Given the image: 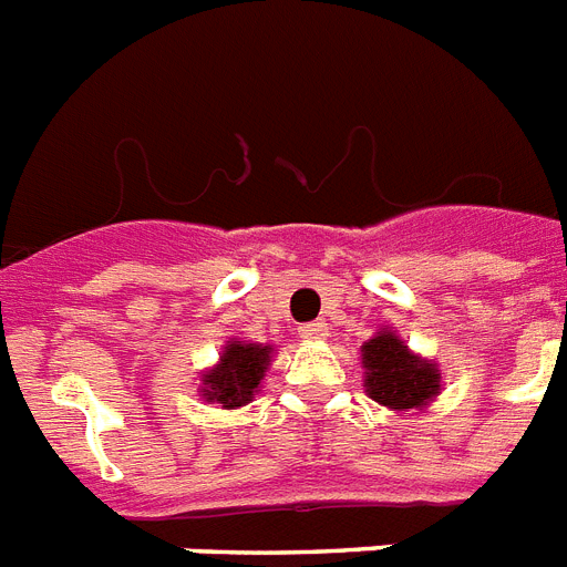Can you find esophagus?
<instances>
[{
  "label": "esophagus",
  "instance_id": "1",
  "mask_svg": "<svg viewBox=\"0 0 567 567\" xmlns=\"http://www.w3.org/2000/svg\"><path fill=\"white\" fill-rule=\"evenodd\" d=\"M298 333H301V339H307V341H318V339H327V333H330V330H327L324 321H310V324H303Z\"/></svg>",
  "mask_w": 567,
  "mask_h": 567
}]
</instances>
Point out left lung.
Here are the masks:
<instances>
[{
  "mask_svg": "<svg viewBox=\"0 0 567 567\" xmlns=\"http://www.w3.org/2000/svg\"><path fill=\"white\" fill-rule=\"evenodd\" d=\"M362 362L368 371V394L391 411L423 409L441 391V373L434 371V364L409 353L394 333H379L364 341Z\"/></svg>",
  "mask_w": 567,
  "mask_h": 567,
  "instance_id": "1",
  "label": "left lung"
}]
</instances>
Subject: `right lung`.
Segmentation results:
<instances>
[{
  "label": "right lung",
  "instance_id": "1",
  "mask_svg": "<svg viewBox=\"0 0 567 567\" xmlns=\"http://www.w3.org/2000/svg\"><path fill=\"white\" fill-rule=\"evenodd\" d=\"M269 350L260 344H228L219 368L205 373V396L208 400L223 402V409H237L243 402H249L255 396L260 379H264L266 364H269Z\"/></svg>",
  "mask_w": 567,
  "mask_h": 567
}]
</instances>
